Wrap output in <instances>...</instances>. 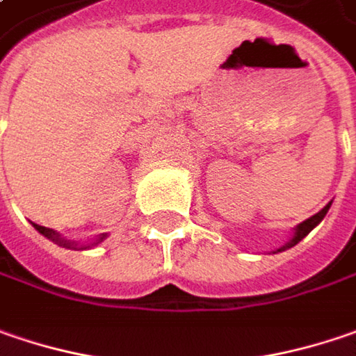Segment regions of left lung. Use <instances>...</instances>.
Masks as SVG:
<instances>
[{
	"mask_svg": "<svg viewBox=\"0 0 356 356\" xmlns=\"http://www.w3.org/2000/svg\"><path fill=\"white\" fill-rule=\"evenodd\" d=\"M330 204H332V202H329V204L325 206V208H323L321 212H316L314 216H311V218H307L305 222L296 224V228H294L293 236L289 238V242H286V244H282L280 248H276V252H282V250H289V248H293L294 244H298L300 240L305 238V236H307V234L311 232V230H312V228H314V226H318V224H321V220H323V218L327 216V212H329ZM276 252H275V254H276Z\"/></svg>",
	"mask_w": 356,
	"mask_h": 356,
	"instance_id": "left-lung-1",
	"label": "left lung"
}]
</instances>
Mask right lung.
I'll use <instances>...</instances> for the list:
<instances>
[{
	"label": "right lung",
	"mask_w": 356,
	"mask_h": 356,
	"mask_svg": "<svg viewBox=\"0 0 356 356\" xmlns=\"http://www.w3.org/2000/svg\"><path fill=\"white\" fill-rule=\"evenodd\" d=\"M33 228L40 232V234H44L45 238H49L51 242H56V244H60V246H63V248H92V246H96V244H99L102 240L106 238L108 234H99L98 238L94 240V242H90V244H78V242H74V240H67L63 238L60 232H56V230H51V228H45V226H40V224H33Z\"/></svg>",
	"instance_id": "1"
}]
</instances>
